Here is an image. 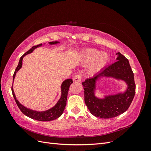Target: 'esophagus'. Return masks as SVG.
Segmentation results:
<instances>
[{"label":"esophagus","mask_w":151,"mask_h":151,"mask_svg":"<svg viewBox=\"0 0 151 151\" xmlns=\"http://www.w3.org/2000/svg\"><path fill=\"white\" fill-rule=\"evenodd\" d=\"M82 80V76L80 75H76L75 77L73 78V81L74 82H81Z\"/></svg>","instance_id":"esophagus-1"}]
</instances>
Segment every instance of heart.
<instances>
[{
	"label": "heart",
	"mask_w": 151,
	"mask_h": 151,
	"mask_svg": "<svg viewBox=\"0 0 151 151\" xmlns=\"http://www.w3.org/2000/svg\"><path fill=\"white\" fill-rule=\"evenodd\" d=\"M78 60L82 65L90 63L88 72L89 75H94L108 65L110 61V56L106 52H101L97 49L89 48L81 51Z\"/></svg>",
	"instance_id": "b5f03b06"
}]
</instances>
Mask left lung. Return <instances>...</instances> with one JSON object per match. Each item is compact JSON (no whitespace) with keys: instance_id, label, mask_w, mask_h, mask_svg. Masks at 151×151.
<instances>
[{"instance_id":"8db88e82","label":"left lung","mask_w":151,"mask_h":151,"mask_svg":"<svg viewBox=\"0 0 151 151\" xmlns=\"http://www.w3.org/2000/svg\"><path fill=\"white\" fill-rule=\"evenodd\" d=\"M116 62L108 65L100 72L82 82L84 89L85 103L90 113L95 117L109 119L117 117L126 111L135 95L136 85L134 73L129 60L117 52ZM102 78H111L123 81L127 86L125 91L99 98L97 82Z\"/></svg>"}]
</instances>
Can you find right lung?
I'll list each match as a JSON object with an SVG mask.
<instances>
[{"label":"right lung","mask_w":151,"mask_h":151,"mask_svg":"<svg viewBox=\"0 0 151 151\" xmlns=\"http://www.w3.org/2000/svg\"><path fill=\"white\" fill-rule=\"evenodd\" d=\"M60 43V42H59V41H52V42H49V44L50 45H56ZM43 44L46 45V43H43ZM43 44L41 43L40 45H38L32 47L29 50L27 51L26 53H24L23 55L20 58V60H19V62L18 65L15 70L14 76H13V83H14L16 73H17L19 70L21 69L22 65V59H23V58L26 55H27V54L32 52L34 50L37 49V48L42 46ZM72 83H73V81L70 78L66 79L62 83V84H61V86H60L61 96L58 101L57 102V103L54 105L53 107L49 108V110H47L45 111H37V110H32V109H30L29 108L24 106L22 105L21 102H19V101L17 100V98H16V96L14 91V88H13V86L12 87V94H13V96H14V98L15 99L16 104H17V105L18 106L19 108L20 109V110L25 115H27V117L37 121H50L56 119L60 117L61 115H62L63 112L64 111V109H65V106H66L67 94H68L70 85Z\"/></svg>","instance_id":"1"}]
</instances>
